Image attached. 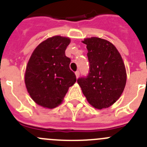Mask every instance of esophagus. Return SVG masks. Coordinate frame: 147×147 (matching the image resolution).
I'll return each mask as SVG.
<instances>
[{
	"label": "esophagus",
	"instance_id": "34e87169",
	"mask_svg": "<svg viewBox=\"0 0 147 147\" xmlns=\"http://www.w3.org/2000/svg\"><path fill=\"white\" fill-rule=\"evenodd\" d=\"M75 75H76V78H78V77H79V75H80V72L79 71H76V72H75Z\"/></svg>",
	"mask_w": 147,
	"mask_h": 147
}]
</instances>
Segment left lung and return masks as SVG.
<instances>
[{"label": "left lung", "mask_w": 147, "mask_h": 147, "mask_svg": "<svg viewBox=\"0 0 147 147\" xmlns=\"http://www.w3.org/2000/svg\"><path fill=\"white\" fill-rule=\"evenodd\" d=\"M90 64L87 77L78 79L87 100L97 109L106 108L120 98L126 82V72L121 56L116 47L105 39L87 38Z\"/></svg>", "instance_id": "left-lung-1"}]
</instances>
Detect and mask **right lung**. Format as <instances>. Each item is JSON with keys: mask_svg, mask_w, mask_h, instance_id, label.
I'll list each match as a JSON object with an SVG mask.
<instances>
[{"mask_svg": "<svg viewBox=\"0 0 147 147\" xmlns=\"http://www.w3.org/2000/svg\"><path fill=\"white\" fill-rule=\"evenodd\" d=\"M68 37L55 36L39 44L26 65V87L33 100L47 108L58 106L69 87L76 82L69 69L71 59L65 55Z\"/></svg>", "mask_w": 147, "mask_h": 147, "instance_id": "1", "label": "right lung"}]
</instances>
